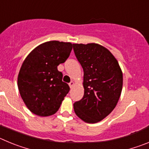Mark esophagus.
<instances>
[{
	"mask_svg": "<svg viewBox=\"0 0 149 149\" xmlns=\"http://www.w3.org/2000/svg\"><path fill=\"white\" fill-rule=\"evenodd\" d=\"M68 85H69L70 88H72L74 86V81H71V82L69 83V84H68Z\"/></svg>",
	"mask_w": 149,
	"mask_h": 149,
	"instance_id": "34e87169",
	"label": "esophagus"
}]
</instances>
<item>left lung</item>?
I'll use <instances>...</instances> for the list:
<instances>
[{"label": "left lung", "mask_w": 149, "mask_h": 149, "mask_svg": "<svg viewBox=\"0 0 149 149\" xmlns=\"http://www.w3.org/2000/svg\"><path fill=\"white\" fill-rule=\"evenodd\" d=\"M73 49L84 69V95L74 104L76 115L86 123H96L116 106L123 84V74L115 56L96 43L73 44Z\"/></svg>", "instance_id": "obj_1"}]
</instances>
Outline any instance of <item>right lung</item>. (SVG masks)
<instances>
[{"instance_id": "right-lung-1", "label": "right lung", "mask_w": 149, "mask_h": 149, "mask_svg": "<svg viewBox=\"0 0 149 149\" xmlns=\"http://www.w3.org/2000/svg\"><path fill=\"white\" fill-rule=\"evenodd\" d=\"M71 42L49 41L38 45L24 60L18 75V87L27 108L39 116H49L59 110L69 92L57 66L68 59Z\"/></svg>"}]
</instances>
